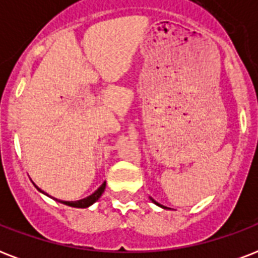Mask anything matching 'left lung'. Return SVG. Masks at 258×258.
<instances>
[{
	"label": "left lung",
	"mask_w": 258,
	"mask_h": 258,
	"mask_svg": "<svg viewBox=\"0 0 258 258\" xmlns=\"http://www.w3.org/2000/svg\"><path fill=\"white\" fill-rule=\"evenodd\" d=\"M153 202H154V204H157L158 206H161V208H165V209H167V208H166V206H162V205H159V204H158V202H155V201H154V200H153Z\"/></svg>",
	"instance_id": "obj_1"
}]
</instances>
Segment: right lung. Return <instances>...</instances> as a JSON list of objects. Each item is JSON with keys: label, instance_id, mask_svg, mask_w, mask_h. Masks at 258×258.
Returning a JSON list of instances; mask_svg holds the SVG:
<instances>
[{"label": "right lung", "instance_id": "add662e5", "mask_svg": "<svg viewBox=\"0 0 258 258\" xmlns=\"http://www.w3.org/2000/svg\"><path fill=\"white\" fill-rule=\"evenodd\" d=\"M104 188H105V182L103 184H101L100 187L97 188L96 191L93 192V194H91L89 197H87V198H83V200H79V201H58V202H61V204L64 205H68V206H72V208H88V206H91L92 204H95L99 198H100V196L104 192ZM40 190V188H38ZM41 191V190H40ZM44 192V191H42Z\"/></svg>", "mask_w": 258, "mask_h": 258}]
</instances>
